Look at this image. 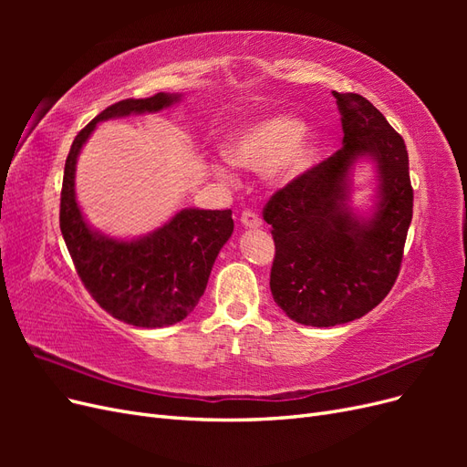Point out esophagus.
<instances>
[{
    "label": "esophagus",
    "instance_id": "1",
    "mask_svg": "<svg viewBox=\"0 0 467 467\" xmlns=\"http://www.w3.org/2000/svg\"><path fill=\"white\" fill-rule=\"evenodd\" d=\"M242 223L245 225V228H261V218L253 210H244L242 212Z\"/></svg>",
    "mask_w": 467,
    "mask_h": 467
}]
</instances>
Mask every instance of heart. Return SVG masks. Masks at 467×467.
<instances>
[{"label":"heart","instance_id":"heart-1","mask_svg":"<svg viewBox=\"0 0 467 467\" xmlns=\"http://www.w3.org/2000/svg\"><path fill=\"white\" fill-rule=\"evenodd\" d=\"M225 158L237 167L266 169L275 182H286L306 173L317 155L316 138L302 130V122L288 115H271L237 129L225 142ZM212 173L230 181L225 161L210 165Z\"/></svg>","mask_w":467,"mask_h":467}]
</instances>
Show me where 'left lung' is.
Masks as SVG:
<instances>
[{
  "label": "left lung",
  "instance_id": "1",
  "mask_svg": "<svg viewBox=\"0 0 467 467\" xmlns=\"http://www.w3.org/2000/svg\"><path fill=\"white\" fill-rule=\"evenodd\" d=\"M343 148L273 194L263 218L273 225L271 292L292 321L333 327L355 321L386 298L400 275L413 218L403 138L362 95L337 93ZM377 167L371 214L349 206L351 169Z\"/></svg>",
  "mask_w": 467,
  "mask_h": 467
}]
</instances>
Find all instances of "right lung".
Returning a JSON list of instances; mask_svg holds the SVG:
<instances>
[{"mask_svg":"<svg viewBox=\"0 0 467 467\" xmlns=\"http://www.w3.org/2000/svg\"><path fill=\"white\" fill-rule=\"evenodd\" d=\"M179 101L177 93H158L107 107L76 136L64 167L60 230L83 286L107 314L144 329L175 325L199 304L212 265L232 237V210L182 208L142 237H109L93 230L81 214L76 163L99 122L160 112Z\"/></svg>","mask_w":467,"mask_h":467,"instance_id":"obj_1","label":"right lung"}]
</instances>
